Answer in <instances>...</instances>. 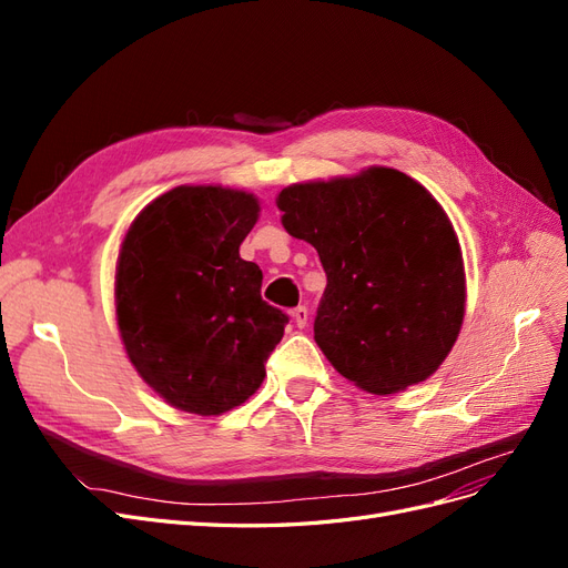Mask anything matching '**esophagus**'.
<instances>
[{"label": "esophagus", "instance_id": "1", "mask_svg": "<svg viewBox=\"0 0 568 568\" xmlns=\"http://www.w3.org/2000/svg\"><path fill=\"white\" fill-rule=\"evenodd\" d=\"M291 317H294V322L303 329V326L307 324V307H305V305L294 307V311H291Z\"/></svg>", "mask_w": 568, "mask_h": 568}]
</instances>
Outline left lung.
<instances>
[{
	"instance_id": "1",
	"label": "left lung",
	"mask_w": 568,
	"mask_h": 568,
	"mask_svg": "<svg viewBox=\"0 0 568 568\" xmlns=\"http://www.w3.org/2000/svg\"><path fill=\"white\" fill-rule=\"evenodd\" d=\"M284 230L326 272L315 341L334 369L388 395L428 379L453 351L467 282L450 217L393 168L282 189Z\"/></svg>"
}]
</instances>
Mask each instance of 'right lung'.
Masks as SVG:
<instances>
[{
	"instance_id": "right-lung-1",
	"label": "right lung",
	"mask_w": 568,
	"mask_h": 568,
	"mask_svg": "<svg viewBox=\"0 0 568 568\" xmlns=\"http://www.w3.org/2000/svg\"><path fill=\"white\" fill-rule=\"evenodd\" d=\"M261 203L227 186H175L132 220L115 265V317L134 369L165 403L213 417L248 400L288 317L239 255Z\"/></svg>"
}]
</instances>
